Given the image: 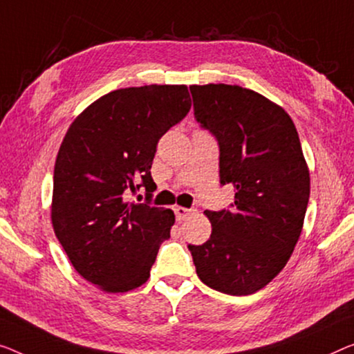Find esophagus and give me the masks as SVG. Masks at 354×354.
<instances>
[{
	"label": "esophagus",
	"instance_id": "34e87169",
	"mask_svg": "<svg viewBox=\"0 0 354 354\" xmlns=\"http://www.w3.org/2000/svg\"><path fill=\"white\" fill-rule=\"evenodd\" d=\"M194 213L192 209H189V208H184V207H175V214H176V219L178 221H184V219H187L189 216H191Z\"/></svg>",
	"mask_w": 354,
	"mask_h": 354
}]
</instances>
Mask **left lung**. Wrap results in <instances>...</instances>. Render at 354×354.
<instances>
[{
	"label": "left lung",
	"instance_id": "8db88e82",
	"mask_svg": "<svg viewBox=\"0 0 354 354\" xmlns=\"http://www.w3.org/2000/svg\"><path fill=\"white\" fill-rule=\"evenodd\" d=\"M194 115L219 146L229 209L205 211L211 235L189 245L198 278L230 295L254 294L291 257L310 197V173L286 111L254 91L227 84L191 86Z\"/></svg>",
	"mask_w": 354,
	"mask_h": 354
}]
</instances>
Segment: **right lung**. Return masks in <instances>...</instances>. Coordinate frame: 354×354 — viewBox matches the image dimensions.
<instances>
[{"instance_id": "add662e5", "label": "right lung", "mask_w": 354, "mask_h": 354, "mask_svg": "<svg viewBox=\"0 0 354 354\" xmlns=\"http://www.w3.org/2000/svg\"><path fill=\"white\" fill-rule=\"evenodd\" d=\"M191 104L186 86L119 88L84 109L63 138L52 225L76 272L103 291L146 283L159 245L170 239L175 214L151 207V167L162 135ZM141 185L148 202L125 203L123 194Z\"/></svg>"}]
</instances>
